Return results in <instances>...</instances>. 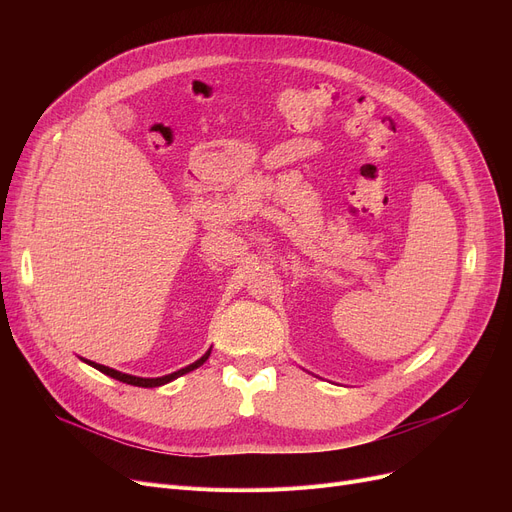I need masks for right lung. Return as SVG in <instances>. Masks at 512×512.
<instances>
[{
  "label": "right lung",
  "mask_w": 512,
  "mask_h": 512,
  "mask_svg": "<svg viewBox=\"0 0 512 512\" xmlns=\"http://www.w3.org/2000/svg\"><path fill=\"white\" fill-rule=\"evenodd\" d=\"M209 355H211V348L209 351L201 357V359H197L195 363H191V365H186V367H182V369H178V371H174V373H168V375H161V378H139V375H130V373H122V371H116V369H112V367H105V365H99V363H95V361H89V359H83L87 365H91V367H95V369H99L101 373H105V375H110V378H114V380H118V382H124V384H130V386H139V388H155V386H164V384H170L172 380H176V378H180V375H184V373H188V371H193V369H197V367H201L207 359H209Z\"/></svg>",
  "instance_id": "1"
}]
</instances>
